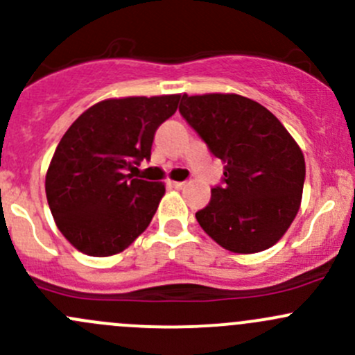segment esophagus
Listing matches in <instances>:
<instances>
[{"label": "esophagus", "instance_id": "esophagus-1", "mask_svg": "<svg viewBox=\"0 0 355 355\" xmlns=\"http://www.w3.org/2000/svg\"><path fill=\"white\" fill-rule=\"evenodd\" d=\"M170 187H173V189H184V187H185V182H170Z\"/></svg>", "mask_w": 355, "mask_h": 355}]
</instances>
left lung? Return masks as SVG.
I'll return each mask as SVG.
<instances>
[{
	"mask_svg": "<svg viewBox=\"0 0 355 355\" xmlns=\"http://www.w3.org/2000/svg\"><path fill=\"white\" fill-rule=\"evenodd\" d=\"M178 111L225 163L223 185L196 213L202 230L237 254L277 244L299 211L306 178L304 155L287 128L239 94H184Z\"/></svg>",
	"mask_w": 355,
	"mask_h": 355,
	"instance_id": "8db88e82",
	"label": "left lung"
}]
</instances>
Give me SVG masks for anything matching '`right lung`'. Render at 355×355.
Returning a JSON list of instances; mask_svg holds the SVG:
<instances>
[{
  "label": "right lung",
  "mask_w": 355,
  "mask_h": 355,
  "mask_svg": "<svg viewBox=\"0 0 355 355\" xmlns=\"http://www.w3.org/2000/svg\"><path fill=\"white\" fill-rule=\"evenodd\" d=\"M178 101L180 94L106 99L65 132L46 173V198L56 227L75 249L113 256L149 227L164 185L130 171L151 159L157 127Z\"/></svg>",
  "instance_id": "obj_1"
}]
</instances>
